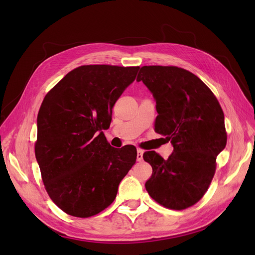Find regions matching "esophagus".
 I'll return each mask as SVG.
<instances>
[{
  "label": "esophagus",
  "mask_w": 255,
  "mask_h": 255,
  "mask_svg": "<svg viewBox=\"0 0 255 255\" xmlns=\"http://www.w3.org/2000/svg\"><path fill=\"white\" fill-rule=\"evenodd\" d=\"M143 159V150L137 149V161H141Z\"/></svg>",
  "instance_id": "1"
}]
</instances>
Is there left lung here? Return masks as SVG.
<instances>
[{
  "mask_svg": "<svg viewBox=\"0 0 255 255\" xmlns=\"http://www.w3.org/2000/svg\"><path fill=\"white\" fill-rule=\"evenodd\" d=\"M140 81L156 101L154 129L173 145L168 159L155 151L143 153L153 169L145 189L160 205L185 210L210 187L216 158L227 144L225 115L212 90L183 68L143 66Z\"/></svg>",
  "mask_w": 255,
  "mask_h": 255,
  "instance_id": "left-lung-1",
  "label": "left lung"
}]
</instances>
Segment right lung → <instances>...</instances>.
<instances>
[{"label":"right lung","instance_id":"right-lung-1","mask_svg":"<svg viewBox=\"0 0 255 255\" xmlns=\"http://www.w3.org/2000/svg\"><path fill=\"white\" fill-rule=\"evenodd\" d=\"M139 67L85 65L45 95L37 117L35 155L52 201L66 214L88 218L110 206L136 163L134 145L116 149L102 130Z\"/></svg>","mask_w":255,"mask_h":255}]
</instances>
